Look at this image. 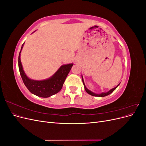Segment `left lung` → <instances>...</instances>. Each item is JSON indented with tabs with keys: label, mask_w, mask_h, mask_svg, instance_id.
Here are the masks:
<instances>
[{
	"label": "left lung",
	"mask_w": 146,
	"mask_h": 146,
	"mask_svg": "<svg viewBox=\"0 0 146 146\" xmlns=\"http://www.w3.org/2000/svg\"><path fill=\"white\" fill-rule=\"evenodd\" d=\"M82 82H83V83L84 87H85V91H86L87 93H88V94L91 95V96H96V97H105V96H107L110 94L111 93H112V92H113L114 90H115L116 89V88L118 87V86H119V85H120V83L118 84V85H117L116 87H114V88H112V89H111V90H109V91H107V92H102V93H100V94H97V93H95V92H92V91H90V90H88V88L86 87L85 84V82H84L83 78V76H82Z\"/></svg>",
	"instance_id": "obj_1"
}]
</instances>
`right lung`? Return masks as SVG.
Listing matches in <instances>:
<instances>
[{
	"label": "right lung",
	"instance_id": "add662e5",
	"mask_svg": "<svg viewBox=\"0 0 146 146\" xmlns=\"http://www.w3.org/2000/svg\"><path fill=\"white\" fill-rule=\"evenodd\" d=\"M24 45V42L22 45L21 49L19 54L18 66L21 76L25 86L27 87L31 93L38 97H41V98H46L58 93L62 88L66 78L74 64L70 63L61 66L53 76L45 79V80H33V79L28 77L27 75L25 74L23 67V64L21 63V53Z\"/></svg>",
	"mask_w": 146,
	"mask_h": 146
}]
</instances>
